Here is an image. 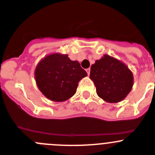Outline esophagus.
Instances as JSON below:
<instances>
[{
	"instance_id": "obj_1",
	"label": "esophagus",
	"mask_w": 155,
	"mask_h": 155,
	"mask_svg": "<svg viewBox=\"0 0 155 155\" xmlns=\"http://www.w3.org/2000/svg\"><path fill=\"white\" fill-rule=\"evenodd\" d=\"M86 71H87V74H90V71H91V69L90 68H87V69H86Z\"/></svg>"
}]
</instances>
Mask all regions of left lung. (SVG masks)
Returning <instances> with one entry per match:
<instances>
[{"label":"left lung","instance_id":"left-lung-1","mask_svg":"<svg viewBox=\"0 0 155 155\" xmlns=\"http://www.w3.org/2000/svg\"><path fill=\"white\" fill-rule=\"evenodd\" d=\"M90 78L97 94L109 103H117L126 97L133 86L132 72L124 64L109 55H104L91 68Z\"/></svg>","mask_w":155,"mask_h":155}]
</instances>
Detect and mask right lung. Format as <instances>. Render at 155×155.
<instances>
[{
    "mask_svg": "<svg viewBox=\"0 0 155 155\" xmlns=\"http://www.w3.org/2000/svg\"><path fill=\"white\" fill-rule=\"evenodd\" d=\"M35 74L38 88L45 97L54 101H64L74 94L78 82L87 74L78 61L56 53L41 61Z\"/></svg>",
    "mask_w": 155,
    "mask_h": 155,
    "instance_id": "right-lung-1",
    "label": "right lung"
}]
</instances>
